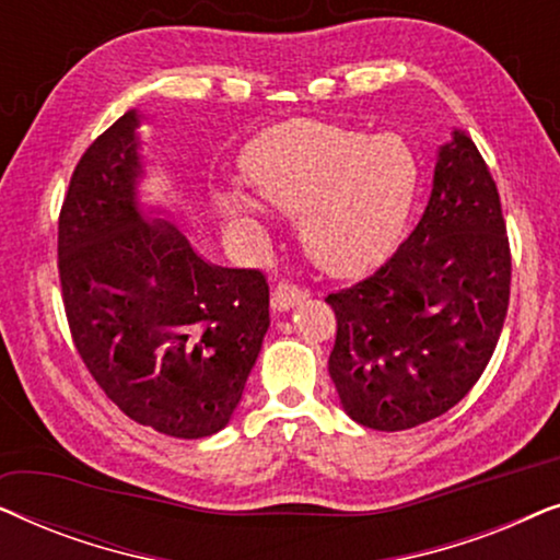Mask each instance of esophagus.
<instances>
[{"label": "esophagus", "mask_w": 560, "mask_h": 560, "mask_svg": "<svg viewBox=\"0 0 560 560\" xmlns=\"http://www.w3.org/2000/svg\"><path fill=\"white\" fill-rule=\"evenodd\" d=\"M305 298V290H301L298 285H293V282L288 280H280L278 285L272 288V305L278 311H288L293 308V305H298Z\"/></svg>", "instance_id": "1"}]
</instances>
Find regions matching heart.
Returning <instances> with one entry per match:
<instances>
[{"mask_svg": "<svg viewBox=\"0 0 560 560\" xmlns=\"http://www.w3.org/2000/svg\"><path fill=\"white\" fill-rule=\"evenodd\" d=\"M255 194L301 217L303 249L331 275H359L395 247L418 188V163L397 135L295 119L259 137L244 158ZM226 209L259 224L265 209L234 194Z\"/></svg>", "mask_w": 560, "mask_h": 560, "instance_id": "1", "label": "heart"}]
</instances>
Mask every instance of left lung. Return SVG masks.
Listing matches in <instances>:
<instances>
[{
	"mask_svg": "<svg viewBox=\"0 0 560 560\" xmlns=\"http://www.w3.org/2000/svg\"><path fill=\"white\" fill-rule=\"evenodd\" d=\"M510 280L497 183L454 129L412 234L377 272L326 298L336 313L328 374L347 416L408 431L454 408L494 354Z\"/></svg>",
	"mask_w": 560,
	"mask_h": 560,
	"instance_id": "obj_1",
	"label": "left lung"
}]
</instances>
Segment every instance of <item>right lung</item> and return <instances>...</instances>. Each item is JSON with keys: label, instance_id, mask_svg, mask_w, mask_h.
Instances as JSON below:
<instances>
[{"label": "right lung", "instance_id": "right-lung-1", "mask_svg": "<svg viewBox=\"0 0 560 560\" xmlns=\"http://www.w3.org/2000/svg\"><path fill=\"white\" fill-rule=\"evenodd\" d=\"M140 114L83 152L58 217L68 328L106 397L173 439L219 433L270 326L259 270L206 262L178 226L137 209Z\"/></svg>", "mask_w": 560, "mask_h": 560}]
</instances>
